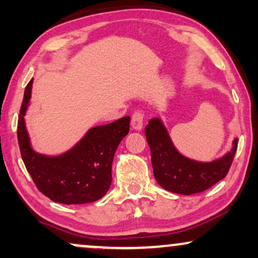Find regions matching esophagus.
<instances>
[{"label":"esophagus","instance_id":"obj_1","mask_svg":"<svg viewBox=\"0 0 258 258\" xmlns=\"http://www.w3.org/2000/svg\"><path fill=\"white\" fill-rule=\"evenodd\" d=\"M143 126V114L141 111H136L132 117V128L140 132Z\"/></svg>","mask_w":258,"mask_h":258}]
</instances>
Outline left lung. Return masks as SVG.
Returning a JSON list of instances; mask_svg holds the SVG:
<instances>
[{"mask_svg":"<svg viewBox=\"0 0 258 258\" xmlns=\"http://www.w3.org/2000/svg\"><path fill=\"white\" fill-rule=\"evenodd\" d=\"M150 147L154 176L162 188L179 195L202 192L227 176L237 150L238 139L232 141L231 149L223 156L203 162L189 158L175 147L163 121L151 118L146 126Z\"/></svg>","mask_w":258,"mask_h":258,"instance_id":"8db88e82","label":"left lung"}]
</instances>
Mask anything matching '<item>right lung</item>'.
<instances>
[{
	"instance_id": "right-lung-1",
	"label": "right lung",
	"mask_w": 258,
	"mask_h": 258,
	"mask_svg": "<svg viewBox=\"0 0 258 258\" xmlns=\"http://www.w3.org/2000/svg\"><path fill=\"white\" fill-rule=\"evenodd\" d=\"M33 79L24 90L17 139L28 172L37 189L63 204L91 203L103 197L111 184L115 151L128 135L130 117L90 128L69 150L59 155L38 154L31 146L24 116L30 104Z\"/></svg>"
}]
</instances>
